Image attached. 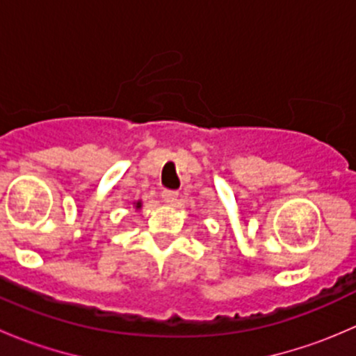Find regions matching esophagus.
Instances as JSON below:
<instances>
[{
	"instance_id": "esophagus-1",
	"label": "esophagus",
	"mask_w": 356,
	"mask_h": 356,
	"mask_svg": "<svg viewBox=\"0 0 356 356\" xmlns=\"http://www.w3.org/2000/svg\"><path fill=\"white\" fill-rule=\"evenodd\" d=\"M179 198V193L174 191V189H163L161 191V200L165 201V203H175V200Z\"/></svg>"
}]
</instances>
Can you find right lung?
<instances>
[{
    "label": "right lung",
    "mask_w": 356,
    "mask_h": 356,
    "mask_svg": "<svg viewBox=\"0 0 356 356\" xmlns=\"http://www.w3.org/2000/svg\"><path fill=\"white\" fill-rule=\"evenodd\" d=\"M139 207H141V203H138V208H139Z\"/></svg>",
    "instance_id": "1"
}]
</instances>
